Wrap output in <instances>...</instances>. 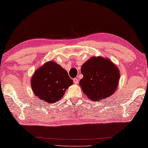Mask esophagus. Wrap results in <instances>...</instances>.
<instances>
[{"label":"esophagus","mask_w":148,"mask_h":148,"mask_svg":"<svg viewBox=\"0 0 148 148\" xmlns=\"http://www.w3.org/2000/svg\"><path fill=\"white\" fill-rule=\"evenodd\" d=\"M73 82H74V84H78V79L76 78H75L73 79Z\"/></svg>","instance_id":"34e87169"}]
</instances>
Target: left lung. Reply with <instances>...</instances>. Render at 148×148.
<instances>
[{
	"label": "left lung",
	"instance_id": "left-lung-1",
	"mask_svg": "<svg viewBox=\"0 0 148 148\" xmlns=\"http://www.w3.org/2000/svg\"><path fill=\"white\" fill-rule=\"evenodd\" d=\"M83 78L80 87L88 98L94 102L112 96L118 86L120 71L108 58L94 56L81 67Z\"/></svg>",
	"mask_w": 148,
	"mask_h": 148
}]
</instances>
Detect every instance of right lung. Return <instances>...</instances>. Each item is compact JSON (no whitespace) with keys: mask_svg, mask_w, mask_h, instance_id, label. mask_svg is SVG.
<instances>
[{"mask_svg":"<svg viewBox=\"0 0 148 148\" xmlns=\"http://www.w3.org/2000/svg\"><path fill=\"white\" fill-rule=\"evenodd\" d=\"M73 84L68 72L54 62H48L35 71L31 78L33 93L48 103L60 100Z\"/></svg>","mask_w":148,"mask_h":148,"instance_id":"1","label":"right lung"}]
</instances>
